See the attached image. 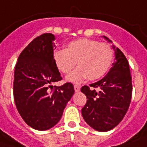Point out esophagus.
Wrapping results in <instances>:
<instances>
[{
	"label": "esophagus",
	"instance_id": "obj_1",
	"mask_svg": "<svg viewBox=\"0 0 147 147\" xmlns=\"http://www.w3.org/2000/svg\"><path fill=\"white\" fill-rule=\"evenodd\" d=\"M74 89H75V91H76V92H79L80 90V88L79 86H77V85H75V86H74Z\"/></svg>",
	"mask_w": 147,
	"mask_h": 147
}]
</instances>
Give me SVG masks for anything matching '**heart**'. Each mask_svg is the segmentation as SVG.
I'll list each match as a JSON object with an SVG mask.
<instances>
[{
    "label": "heart",
    "instance_id": "obj_1",
    "mask_svg": "<svg viewBox=\"0 0 147 147\" xmlns=\"http://www.w3.org/2000/svg\"><path fill=\"white\" fill-rule=\"evenodd\" d=\"M56 68L63 74H69L76 64V70L67 77L68 82L80 84L88 77L90 80L100 79L109 70L113 52L109 45L90 39H80L70 42L65 50L54 54Z\"/></svg>",
    "mask_w": 147,
    "mask_h": 147
}]
</instances>
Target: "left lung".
Returning a JSON list of instances; mask_svg holds the SVG:
<instances>
[{
  "mask_svg": "<svg viewBox=\"0 0 147 147\" xmlns=\"http://www.w3.org/2000/svg\"><path fill=\"white\" fill-rule=\"evenodd\" d=\"M110 43L112 41L102 36ZM115 61L105 76L96 83L84 86L81 91L87 96L82 108L85 122L95 131L106 132L116 127L125 116L131 103L132 83L129 63L119 49L112 46ZM95 88L99 91L96 92Z\"/></svg>",
  "mask_w": 147,
  "mask_h": 147,
  "instance_id": "left-lung-1",
  "label": "left lung"
}]
</instances>
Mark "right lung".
<instances>
[{"label":"right lung","instance_id":"right-lung-1","mask_svg":"<svg viewBox=\"0 0 147 147\" xmlns=\"http://www.w3.org/2000/svg\"><path fill=\"white\" fill-rule=\"evenodd\" d=\"M55 36L45 33L35 38L19 56L14 71L13 96L16 109L26 123L46 131L58 123L72 97L71 83L52 84L62 80L54 63Z\"/></svg>","mask_w":147,"mask_h":147}]
</instances>
